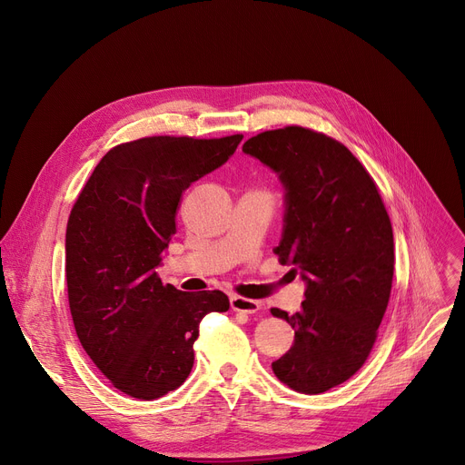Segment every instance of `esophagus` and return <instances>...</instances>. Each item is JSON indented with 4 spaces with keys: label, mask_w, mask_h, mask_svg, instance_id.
<instances>
[{
    "label": "esophagus",
    "mask_w": 465,
    "mask_h": 465,
    "mask_svg": "<svg viewBox=\"0 0 465 465\" xmlns=\"http://www.w3.org/2000/svg\"><path fill=\"white\" fill-rule=\"evenodd\" d=\"M231 308L234 312L255 314L261 308V302L253 301V299H248V297H242V295H232L231 297Z\"/></svg>",
    "instance_id": "esophagus-1"
}]
</instances>
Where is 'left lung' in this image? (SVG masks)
I'll return each instance as SVG.
<instances>
[{
  "label": "left lung",
  "mask_w": 465,
  "mask_h": 465,
  "mask_svg": "<svg viewBox=\"0 0 465 465\" xmlns=\"http://www.w3.org/2000/svg\"><path fill=\"white\" fill-rule=\"evenodd\" d=\"M242 151L280 173L285 227L274 252L306 282L301 312L271 311L295 329L272 371L295 391L323 393L353 377L377 342L393 282L390 215L367 168L323 132L264 130Z\"/></svg>",
  "instance_id": "obj_1"
}]
</instances>
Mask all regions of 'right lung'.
Listing matches in <instances>:
<instances>
[{
  "label": "right lung",
  "mask_w": 465,
  "mask_h": 465,
  "mask_svg": "<svg viewBox=\"0 0 465 465\" xmlns=\"http://www.w3.org/2000/svg\"><path fill=\"white\" fill-rule=\"evenodd\" d=\"M242 134L151 136L109 149L81 189L65 229V280L75 333L117 390L157 400L194 363L198 325L227 312L219 292L185 293L157 274L193 182L219 168Z\"/></svg>",
  "instance_id": "obj_1"
}]
</instances>
